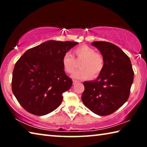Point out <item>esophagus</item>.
<instances>
[{"mask_svg": "<svg viewBox=\"0 0 147 147\" xmlns=\"http://www.w3.org/2000/svg\"><path fill=\"white\" fill-rule=\"evenodd\" d=\"M78 82H79V81H78V80H73V84H76V83H78Z\"/></svg>", "mask_w": 147, "mask_h": 147, "instance_id": "esophagus-1", "label": "esophagus"}]
</instances>
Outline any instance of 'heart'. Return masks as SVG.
Segmentation results:
<instances>
[{
  "instance_id": "b5f03b06",
  "label": "heart",
  "mask_w": 147,
  "mask_h": 147,
  "mask_svg": "<svg viewBox=\"0 0 147 147\" xmlns=\"http://www.w3.org/2000/svg\"><path fill=\"white\" fill-rule=\"evenodd\" d=\"M73 53L76 59L82 61L80 62L79 69L73 74L75 78H88L100 74L104 66L103 56L100 53H96L94 49L86 45H82L74 50ZM62 65L64 71L67 73H73L76 68V61L71 53H66L62 58Z\"/></svg>"
}]
</instances>
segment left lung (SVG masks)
<instances>
[{"label": "left lung", "mask_w": 147, "mask_h": 147, "mask_svg": "<svg viewBox=\"0 0 147 147\" xmlns=\"http://www.w3.org/2000/svg\"><path fill=\"white\" fill-rule=\"evenodd\" d=\"M92 45L100 51L104 66L95 80L84 82L82 100L94 113L108 115L127 101L134 73L129 57L115 45L94 41Z\"/></svg>", "instance_id": "8db88e82"}]
</instances>
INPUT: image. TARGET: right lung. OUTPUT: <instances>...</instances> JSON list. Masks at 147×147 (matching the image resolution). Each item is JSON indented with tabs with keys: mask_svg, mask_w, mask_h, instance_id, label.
I'll return each mask as SVG.
<instances>
[{
	"mask_svg": "<svg viewBox=\"0 0 147 147\" xmlns=\"http://www.w3.org/2000/svg\"><path fill=\"white\" fill-rule=\"evenodd\" d=\"M78 43L47 41L28 49L15 65L11 89L21 106L36 115H45L60 105L73 81L66 75L62 58Z\"/></svg>",
	"mask_w": 147,
	"mask_h": 147,
	"instance_id": "1",
	"label": "right lung"
}]
</instances>
